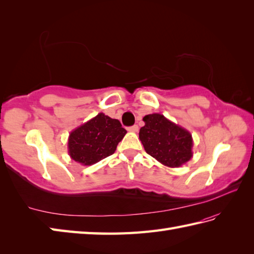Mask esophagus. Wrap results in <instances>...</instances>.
<instances>
[{
	"label": "esophagus",
	"instance_id": "1",
	"mask_svg": "<svg viewBox=\"0 0 254 254\" xmlns=\"http://www.w3.org/2000/svg\"><path fill=\"white\" fill-rule=\"evenodd\" d=\"M127 131H128V132H134V133H135V132H137V131H138V127H137V126L130 127L127 128Z\"/></svg>",
	"mask_w": 254,
	"mask_h": 254
}]
</instances>
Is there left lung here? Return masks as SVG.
Wrapping results in <instances>:
<instances>
[{
    "mask_svg": "<svg viewBox=\"0 0 254 254\" xmlns=\"http://www.w3.org/2000/svg\"><path fill=\"white\" fill-rule=\"evenodd\" d=\"M139 139L148 155L164 166L178 168L193 156L192 134L160 113L143 118Z\"/></svg>",
    "mask_w": 254,
    "mask_h": 254,
    "instance_id": "obj_1",
    "label": "left lung"
}]
</instances>
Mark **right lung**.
<instances>
[{"label": "right lung", "mask_w": 254, "mask_h": 254, "mask_svg": "<svg viewBox=\"0 0 254 254\" xmlns=\"http://www.w3.org/2000/svg\"><path fill=\"white\" fill-rule=\"evenodd\" d=\"M126 134L120 121L100 112L69 133L68 155L83 166L94 165L115 153Z\"/></svg>", "instance_id": "obj_1"}]
</instances>
